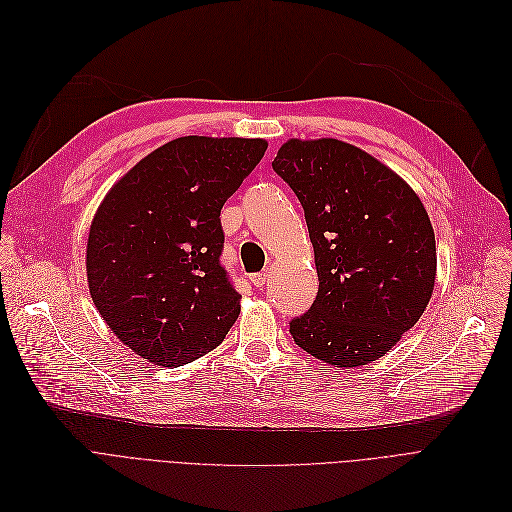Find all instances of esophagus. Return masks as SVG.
I'll use <instances>...</instances> for the list:
<instances>
[{
  "instance_id": "1",
  "label": "esophagus",
  "mask_w": 512,
  "mask_h": 512,
  "mask_svg": "<svg viewBox=\"0 0 512 512\" xmlns=\"http://www.w3.org/2000/svg\"><path fill=\"white\" fill-rule=\"evenodd\" d=\"M250 281H252L254 287H262L266 281H269V275H266V271L264 273H254V275H250Z\"/></svg>"
}]
</instances>
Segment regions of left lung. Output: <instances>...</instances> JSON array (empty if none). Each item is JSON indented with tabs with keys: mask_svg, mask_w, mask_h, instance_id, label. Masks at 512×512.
<instances>
[{
	"mask_svg": "<svg viewBox=\"0 0 512 512\" xmlns=\"http://www.w3.org/2000/svg\"><path fill=\"white\" fill-rule=\"evenodd\" d=\"M273 170L304 208L319 273L316 300L291 319V337L333 367L381 358L421 319L435 283V235L419 196L337 139H289Z\"/></svg>",
	"mask_w": 512,
	"mask_h": 512,
	"instance_id": "1",
	"label": "left lung"
}]
</instances>
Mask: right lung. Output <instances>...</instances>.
I'll return each instance as SVG.
<instances>
[{
	"label": "right lung",
	"mask_w": 512,
	"mask_h": 512,
	"mask_svg": "<svg viewBox=\"0 0 512 512\" xmlns=\"http://www.w3.org/2000/svg\"><path fill=\"white\" fill-rule=\"evenodd\" d=\"M264 139L187 135L139 160L97 208L87 281L102 319L141 358L181 367L223 342L239 294L221 264V208Z\"/></svg>",
	"instance_id": "right-lung-1"
}]
</instances>
